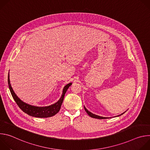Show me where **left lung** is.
Returning <instances> with one entry per match:
<instances>
[{"instance_id": "obj_1", "label": "left lung", "mask_w": 150, "mask_h": 150, "mask_svg": "<svg viewBox=\"0 0 150 150\" xmlns=\"http://www.w3.org/2000/svg\"><path fill=\"white\" fill-rule=\"evenodd\" d=\"M84 109H85V112H86L87 113V114L90 116V117H93V118H96V119H109V118H111V117H102V116H98V115H95V114H93V113H92L91 112H90V111H88L86 108H85V107L84 106ZM124 112V113H125ZM124 113H122L121 115H118V116H120V115H123Z\"/></svg>"}]
</instances>
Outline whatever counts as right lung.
<instances>
[{
	"label": "right lung",
	"mask_w": 150,
	"mask_h": 150,
	"mask_svg": "<svg viewBox=\"0 0 150 150\" xmlns=\"http://www.w3.org/2000/svg\"><path fill=\"white\" fill-rule=\"evenodd\" d=\"M8 85L9 88L12 94V96L19 108L22 110L24 112L27 113V115L35 117H40V118H45V117H52L56 114H57L60 109V107L63 101L64 96L68 90V88L72 85V82H70L66 85L65 87H63L62 94L60 99L55 103L50 105L49 106L45 107H38V106H34L30 104H28L23 101L21 100L15 93L14 91L13 90L11 85L10 83V79H9V74H8Z\"/></svg>",
	"instance_id": "add662e5"
}]
</instances>
